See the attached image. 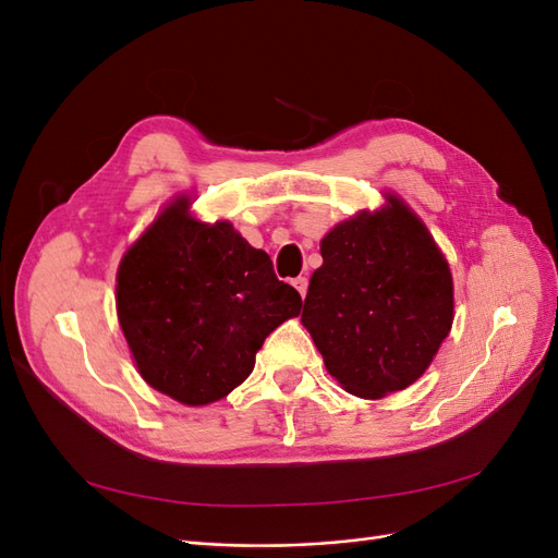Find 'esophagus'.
Returning a JSON list of instances; mask_svg holds the SVG:
<instances>
[{
	"label": "esophagus",
	"mask_w": 558,
	"mask_h": 558,
	"mask_svg": "<svg viewBox=\"0 0 558 558\" xmlns=\"http://www.w3.org/2000/svg\"><path fill=\"white\" fill-rule=\"evenodd\" d=\"M293 286H295V289H298V293H300L302 298H305V295H307V286H310V279H307V277H295V279H293Z\"/></svg>",
	"instance_id": "1"
}]
</instances>
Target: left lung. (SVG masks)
Listing matches in <instances>:
<instances>
[{
  "label": "left lung",
  "instance_id": "left-lung-1",
  "mask_svg": "<svg viewBox=\"0 0 558 558\" xmlns=\"http://www.w3.org/2000/svg\"><path fill=\"white\" fill-rule=\"evenodd\" d=\"M302 326L349 393L384 398L426 373L451 330V272L430 232L388 195L320 242Z\"/></svg>",
  "mask_w": 558,
  "mask_h": 558
}]
</instances>
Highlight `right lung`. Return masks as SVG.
<instances>
[{
	"instance_id": "right-lung-1",
	"label": "right lung",
	"mask_w": 558,
	"mask_h": 558,
	"mask_svg": "<svg viewBox=\"0 0 558 558\" xmlns=\"http://www.w3.org/2000/svg\"><path fill=\"white\" fill-rule=\"evenodd\" d=\"M118 320L142 377L183 404L226 398L302 298L228 221L167 207L118 267Z\"/></svg>"
}]
</instances>
